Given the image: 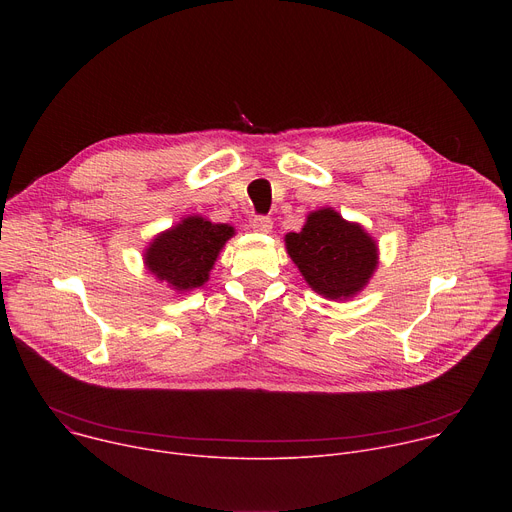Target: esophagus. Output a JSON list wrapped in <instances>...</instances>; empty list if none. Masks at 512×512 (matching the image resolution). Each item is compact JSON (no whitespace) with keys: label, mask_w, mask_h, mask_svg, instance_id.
<instances>
[{"label":"esophagus","mask_w":512,"mask_h":512,"mask_svg":"<svg viewBox=\"0 0 512 512\" xmlns=\"http://www.w3.org/2000/svg\"><path fill=\"white\" fill-rule=\"evenodd\" d=\"M251 229L257 233H271L273 229V221L269 216H255L251 221Z\"/></svg>","instance_id":"obj_1"}]
</instances>
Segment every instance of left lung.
Returning a JSON list of instances; mask_svg holds the SVG:
<instances>
[{"label": "left lung", "instance_id": "obj_1", "mask_svg": "<svg viewBox=\"0 0 512 512\" xmlns=\"http://www.w3.org/2000/svg\"><path fill=\"white\" fill-rule=\"evenodd\" d=\"M285 249L308 285L328 300L354 298L379 265L377 241L334 208L310 212L300 233L285 235Z\"/></svg>", "mask_w": 512, "mask_h": 512}]
</instances>
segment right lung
<instances>
[{
	"instance_id": "add662e5",
	"label": "right lung",
	"mask_w": 512,
	"mask_h": 512,
	"mask_svg": "<svg viewBox=\"0 0 512 512\" xmlns=\"http://www.w3.org/2000/svg\"><path fill=\"white\" fill-rule=\"evenodd\" d=\"M235 235L231 225H216L202 216H186L160 233L145 249V267L176 291H190L208 281V273Z\"/></svg>"
}]
</instances>
